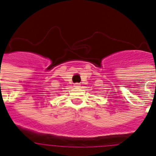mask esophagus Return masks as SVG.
<instances>
[{"label":"esophagus","mask_w":156,"mask_h":156,"mask_svg":"<svg viewBox=\"0 0 156 156\" xmlns=\"http://www.w3.org/2000/svg\"><path fill=\"white\" fill-rule=\"evenodd\" d=\"M74 87H76V88H77V87H80L79 83H76V84H74Z\"/></svg>","instance_id":"1"}]
</instances>
